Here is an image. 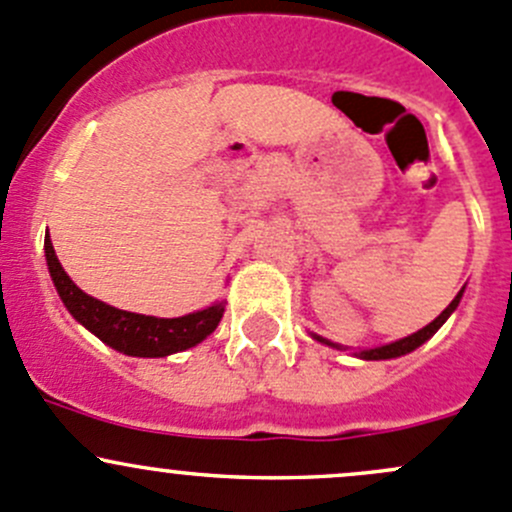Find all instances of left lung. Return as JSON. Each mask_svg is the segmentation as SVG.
I'll return each mask as SVG.
<instances>
[{"label":"left lung","mask_w":512,"mask_h":512,"mask_svg":"<svg viewBox=\"0 0 512 512\" xmlns=\"http://www.w3.org/2000/svg\"><path fill=\"white\" fill-rule=\"evenodd\" d=\"M463 292H466V287H463L461 292H458L456 297H453V302L448 304V307L443 309V312L438 314V317L433 319L431 324H426V327H423V329H418V332L409 334V337H404V339H396V342H391V344H384V347H374V349H359V352H354V356H359V359H364V361H381V359H396V356L411 354V352H414V349L421 347L423 342H428V339H431L433 334H436L438 329H441L443 324H446V319L451 317V314L456 312V307H458V304H461V297H463ZM312 337L317 339V342L327 344V347H332V349H342V352H347V347H342V344H337V342H329V339L319 337V334H312Z\"/></svg>","instance_id":"obj_1"}]
</instances>
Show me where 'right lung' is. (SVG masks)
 <instances>
[{
  "label": "right lung",
  "instance_id": "obj_1",
  "mask_svg": "<svg viewBox=\"0 0 512 512\" xmlns=\"http://www.w3.org/2000/svg\"><path fill=\"white\" fill-rule=\"evenodd\" d=\"M44 252L51 282H54L56 292H59L61 302L69 309L71 317L84 324L91 334H96L103 344L121 354L160 359V356L185 352V349L208 339L218 329L225 314V302H215L210 307L198 309V312L173 319L148 317V314L111 307V304L91 297L74 285V280L61 267L49 235L44 240Z\"/></svg>",
  "mask_w": 512,
  "mask_h": 512
}]
</instances>
